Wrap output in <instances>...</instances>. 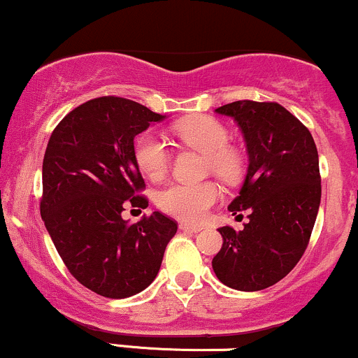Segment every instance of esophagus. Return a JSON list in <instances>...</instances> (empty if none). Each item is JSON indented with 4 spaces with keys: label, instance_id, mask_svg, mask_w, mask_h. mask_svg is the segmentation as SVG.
I'll return each mask as SVG.
<instances>
[{
    "label": "esophagus",
    "instance_id": "esophagus-1",
    "mask_svg": "<svg viewBox=\"0 0 358 358\" xmlns=\"http://www.w3.org/2000/svg\"><path fill=\"white\" fill-rule=\"evenodd\" d=\"M180 230H184V232H199V230H203V227L199 225H191V224H180L179 225Z\"/></svg>",
    "mask_w": 358,
    "mask_h": 358
}]
</instances>
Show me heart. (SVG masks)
Returning <instances> with one entry per match:
<instances>
[{
    "instance_id": "heart-1",
    "label": "heart",
    "mask_w": 358,
    "mask_h": 358,
    "mask_svg": "<svg viewBox=\"0 0 358 358\" xmlns=\"http://www.w3.org/2000/svg\"><path fill=\"white\" fill-rule=\"evenodd\" d=\"M179 140L189 147L201 150L208 157V171L224 180H236L241 176L242 162L239 153L229 147V129L217 119L196 116L184 119L174 128ZM134 160L138 169L152 180H160L171 165V152L155 133H143L134 141ZM220 187L215 182H176L159 194V206L180 220L203 222L208 211L220 201Z\"/></svg>"
}]
</instances>
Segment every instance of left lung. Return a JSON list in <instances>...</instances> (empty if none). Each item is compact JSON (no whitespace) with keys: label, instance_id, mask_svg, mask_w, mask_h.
<instances>
[{"label":"left lung","instance_id":"1","mask_svg":"<svg viewBox=\"0 0 358 358\" xmlns=\"http://www.w3.org/2000/svg\"><path fill=\"white\" fill-rule=\"evenodd\" d=\"M215 113L232 117L244 134L249 167L232 215L248 210L244 230L222 227V249L211 261L222 283L242 292L275 285L299 263L321 203L319 157L313 134L276 102L237 101Z\"/></svg>","mask_w":358,"mask_h":358}]
</instances>
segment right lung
I'll list each match as a JSON object with an SVG mask.
<instances>
[{
  "mask_svg": "<svg viewBox=\"0 0 358 358\" xmlns=\"http://www.w3.org/2000/svg\"><path fill=\"white\" fill-rule=\"evenodd\" d=\"M165 119L122 97L92 99L61 119L42 162L41 217L70 273L95 294L126 299L155 280L178 224L153 211L122 220L126 203L145 180L134 160V136Z\"/></svg>",
  "mask_w": 358,
  "mask_h": 358,
  "instance_id": "right-lung-1",
  "label": "right lung"
}]
</instances>
